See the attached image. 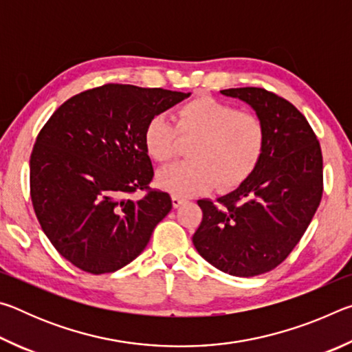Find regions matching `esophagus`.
<instances>
[{"mask_svg":"<svg viewBox=\"0 0 352 352\" xmlns=\"http://www.w3.org/2000/svg\"><path fill=\"white\" fill-rule=\"evenodd\" d=\"M182 204H184V199L177 194H172V205H174V208H178Z\"/></svg>","mask_w":352,"mask_h":352,"instance_id":"esophagus-1","label":"esophagus"}]
</instances>
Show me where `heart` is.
<instances>
[{
	"mask_svg": "<svg viewBox=\"0 0 352 352\" xmlns=\"http://www.w3.org/2000/svg\"><path fill=\"white\" fill-rule=\"evenodd\" d=\"M183 140L190 162L172 164L157 174V184L177 195L197 194L216 184L230 189L252 174L265 148L267 133L261 119L241 113L234 105L204 98L184 104L177 111V122L166 115H155L144 130L147 153L158 163L174 160Z\"/></svg>",
	"mask_w": 352,
	"mask_h": 352,
	"instance_id": "1",
	"label": "heart"
}]
</instances>
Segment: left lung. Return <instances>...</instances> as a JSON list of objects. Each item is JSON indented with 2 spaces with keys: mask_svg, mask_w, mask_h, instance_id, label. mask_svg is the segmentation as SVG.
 <instances>
[{
  "mask_svg": "<svg viewBox=\"0 0 352 352\" xmlns=\"http://www.w3.org/2000/svg\"><path fill=\"white\" fill-rule=\"evenodd\" d=\"M265 126L258 166L230 194L199 200L201 223L192 236L199 254L220 272L250 278L270 272L305 234L323 194V158L307 119L264 88H228Z\"/></svg>",
  "mask_w": 352,
  "mask_h": 352,
  "instance_id": "8db88e82",
  "label": "left lung"
}]
</instances>
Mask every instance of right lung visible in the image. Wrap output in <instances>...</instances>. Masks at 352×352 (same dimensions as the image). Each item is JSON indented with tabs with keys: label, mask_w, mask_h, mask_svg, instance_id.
I'll list each match as a JSON object with an SVG mask.
<instances>
[{
	"label": "right lung",
	"mask_w": 352,
	"mask_h": 352,
	"mask_svg": "<svg viewBox=\"0 0 352 352\" xmlns=\"http://www.w3.org/2000/svg\"><path fill=\"white\" fill-rule=\"evenodd\" d=\"M190 93L109 85L76 94L52 113L31 155L34 211L54 248L83 272L110 273L144 252L172 210L168 192L152 190L144 130Z\"/></svg>",
	"instance_id": "add662e5"
}]
</instances>
